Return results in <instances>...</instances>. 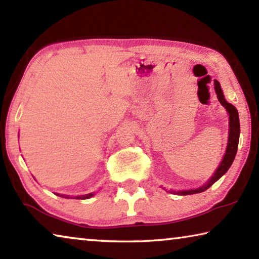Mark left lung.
<instances>
[{
  "mask_svg": "<svg viewBox=\"0 0 259 259\" xmlns=\"http://www.w3.org/2000/svg\"><path fill=\"white\" fill-rule=\"evenodd\" d=\"M214 84V91H216L217 98L219 100L223 106L225 107V109L229 113L230 115V129H229V140H227V147H226V152L225 155L223 157V160L221 162V164L216 170V172L213 174V176L209 179V181L204 184L203 186H201L199 188H195V190H188V191H171L170 193H176V194H181V195H191V194H196V193H201L204 192L205 190L212 185V184L216 183L219 178H221L223 175H225L227 170L230 169V166L232 165L234 161V157L236 154V151H238V145H239V137H240V121H239V113L238 109L235 108V106L230 104L229 102H226V99L223 95V90L221 88V84L217 80L213 81Z\"/></svg>",
  "mask_w": 259,
  "mask_h": 259,
  "instance_id": "obj_1",
  "label": "left lung"
}]
</instances>
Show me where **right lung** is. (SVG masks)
<instances>
[{"label": "right lung", "mask_w": 259, "mask_h": 259, "mask_svg": "<svg viewBox=\"0 0 259 259\" xmlns=\"http://www.w3.org/2000/svg\"><path fill=\"white\" fill-rule=\"evenodd\" d=\"M59 195V194H58ZM63 196V198H66V199H80V200H85V199H89L91 196H94V193H89V194H85V195H77V196H68V195H60Z\"/></svg>", "instance_id": "add662e5"}]
</instances>
